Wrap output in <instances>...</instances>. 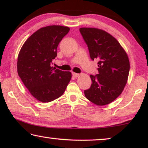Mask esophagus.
<instances>
[{
    "instance_id": "34e87169",
    "label": "esophagus",
    "mask_w": 148,
    "mask_h": 148,
    "mask_svg": "<svg viewBox=\"0 0 148 148\" xmlns=\"http://www.w3.org/2000/svg\"><path fill=\"white\" fill-rule=\"evenodd\" d=\"M73 75L74 77H77L80 75H79V73H73Z\"/></svg>"
}]
</instances>
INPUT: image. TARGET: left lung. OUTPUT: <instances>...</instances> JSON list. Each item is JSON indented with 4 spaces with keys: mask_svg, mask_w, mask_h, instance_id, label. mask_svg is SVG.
Here are the masks:
<instances>
[{
    "mask_svg": "<svg viewBox=\"0 0 148 148\" xmlns=\"http://www.w3.org/2000/svg\"><path fill=\"white\" fill-rule=\"evenodd\" d=\"M79 31L91 60L99 61V74L90 75L92 84L85 95L97 105H106L119 97L126 86L130 71L128 55L117 40L103 29L81 28Z\"/></svg>",
    "mask_w": 148,
    "mask_h": 148,
    "instance_id": "left-lung-1",
    "label": "left lung"
}]
</instances>
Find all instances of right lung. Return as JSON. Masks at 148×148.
Returning a JSON list of instances; mask_svg holds the SVG:
<instances>
[{
  "label": "right lung",
  "mask_w": 148,
  "mask_h": 148,
  "mask_svg": "<svg viewBox=\"0 0 148 148\" xmlns=\"http://www.w3.org/2000/svg\"><path fill=\"white\" fill-rule=\"evenodd\" d=\"M69 28L48 26L38 29L26 40L19 52L18 74L32 96L42 103L60 97L71 79V73L51 67L57 48Z\"/></svg>",
  "instance_id": "right-lung-1"
}]
</instances>
